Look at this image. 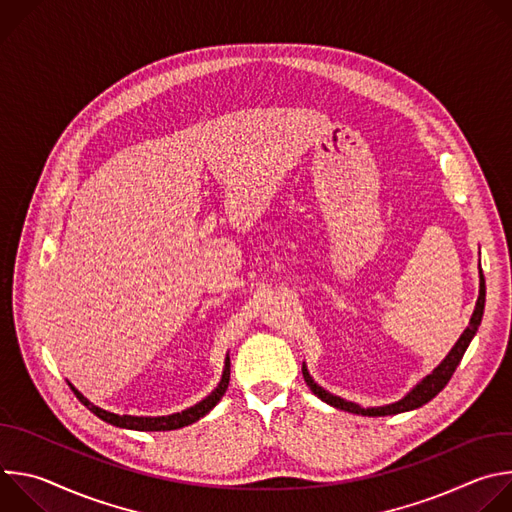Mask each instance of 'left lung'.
<instances>
[{
	"mask_svg": "<svg viewBox=\"0 0 512 512\" xmlns=\"http://www.w3.org/2000/svg\"><path fill=\"white\" fill-rule=\"evenodd\" d=\"M484 302H486V283H484V275H482V269H480V296H478V302H476V310L470 318V326L464 330V334L460 336V340L456 342V346L450 350V354L442 360L440 367H437L431 375H427L407 397H403L401 401L393 403V405H385V407H371V409H364L356 403H350V401H344L328 391H324L322 387H318L314 383V379L308 375V369L304 367L302 373H304V379L308 383V387L314 391V395H318L322 401H326L328 405L336 407V409H344L348 413H356V415H369V417H381V415H395V413H403V411H411V409H417L421 405H425L427 401H431L437 393H440L452 379V375L456 373L458 364L468 348V344L472 342L480 322H482V314H484Z\"/></svg>",
	"mask_w": 512,
	"mask_h": 512,
	"instance_id": "8db88e82",
	"label": "left lung"
}]
</instances>
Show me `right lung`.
<instances>
[{
	"instance_id": "right-lung-1",
	"label": "right lung",
	"mask_w": 512,
	"mask_h": 512,
	"mask_svg": "<svg viewBox=\"0 0 512 512\" xmlns=\"http://www.w3.org/2000/svg\"><path fill=\"white\" fill-rule=\"evenodd\" d=\"M229 377H231V360L227 356V362H225V371H223V379L221 383H218V387L206 397L202 399L200 403H196L194 407L182 411V413H174V415H166V417H133V415H115V413H109L93 403H89L75 387H70L72 391H75V395L79 397V401L89 407V411H93L97 417H101L103 421L111 423V425H117V427H125V429H137V431H170V429H180L184 425H190L194 421H198L200 417H204L218 401H221V397L225 395L227 387H229Z\"/></svg>"
}]
</instances>
